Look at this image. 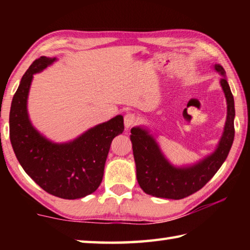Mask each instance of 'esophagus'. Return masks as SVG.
<instances>
[{
  "label": "esophagus",
  "instance_id": "esophagus-1",
  "mask_svg": "<svg viewBox=\"0 0 250 250\" xmlns=\"http://www.w3.org/2000/svg\"><path fill=\"white\" fill-rule=\"evenodd\" d=\"M137 124H139V117L135 115V113H126L125 116V125L126 129L131 128V126L135 125Z\"/></svg>",
  "mask_w": 250,
  "mask_h": 250
}]
</instances>
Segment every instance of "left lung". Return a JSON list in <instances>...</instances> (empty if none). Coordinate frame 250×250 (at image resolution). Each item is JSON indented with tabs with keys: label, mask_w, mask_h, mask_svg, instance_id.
I'll return each instance as SVG.
<instances>
[{
	"label": "left lung",
	"mask_w": 250,
	"mask_h": 250,
	"mask_svg": "<svg viewBox=\"0 0 250 250\" xmlns=\"http://www.w3.org/2000/svg\"><path fill=\"white\" fill-rule=\"evenodd\" d=\"M215 70L223 75L221 84L227 100V119L223 137L213 154L195 166L177 168L167 162L146 130L140 126L131 129L137 180L140 188L149 195L170 200H181L192 195L215 175L229 153L235 135L234 97L223 67L215 65Z\"/></svg>",
	"instance_id": "8db88e82"
}]
</instances>
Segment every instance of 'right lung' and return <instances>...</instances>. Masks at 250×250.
<instances>
[{"instance_id":"right-lung-1","label":"right lung","mask_w":250,"mask_h":250,"mask_svg":"<svg viewBox=\"0 0 250 250\" xmlns=\"http://www.w3.org/2000/svg\"><path fill=\"white\" fill-rule=\"evenodd\" d=\"M54 61L35 59L22 77L12 100L10 139L20 164L36 184L54 196L76 200L98 188L113 138L125 130L124 117L96 125L69 143L56 145L42 137L29 122L27 96L33 75Z\"/></svg>"}]
</instances>
